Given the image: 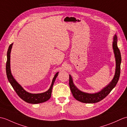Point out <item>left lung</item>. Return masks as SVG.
Returning a JSON list of instances; mask_svg holds the SVG:
<instances>
[{
	"label": "left lung",
	"mask_w": 127,
	"mask_h": 127,
	"mask_svg": "<svg viewBox=\"0 0 127 127\" xmlns=\"http://www.w3.org/2000/svg\"><path fill=\"white\" fill-rule=\"evenodd\" d=\"M117 37L116 35H115L114 37V41H113V49H114L115 56L116 58V71L114 79L112 81L109 83L108 86L105 87L103 90L96 93L89 94L82 92L76 87L72 81V77L69 75V86L71 93L73 95L74 98L77 100L81 102H84V103H95V102H99L101 100L105 98L108 94L110 93V92L114 88L118 81L119 80L120 76V70H121V52L118 48L117 45Z\"/></svg>",
	"instance_id": "1"
}]
</instances>
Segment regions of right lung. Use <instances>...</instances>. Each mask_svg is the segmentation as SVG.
Instances as JSON below:
<instances>
[{
	"mask_svg": "<svg viewBox=\"0 0 127 127\" xmlns=\"http://www.w3.org/2000/svg\"><path fill=\"white\" fill-rule=\"evenodd\" d=\"M13 44H11L9 47L7 52V61L6 65V71L8 80L11 85L13 90L15 91L17 95L20 98L27 102L31 104H39L44 102L48 100L51 98L52 93V87L57 76H58V72H57L54 76L52 84L49 90L44 93L39 94H32L26 92L21 86L16 82V81L13 77L10 70V52Z\"/></svg>",
	"mask_w": 127,
	"mask_h": 127,
	"instance_id": "obj_1",
	"label": "right lung"
}]
</instances>
